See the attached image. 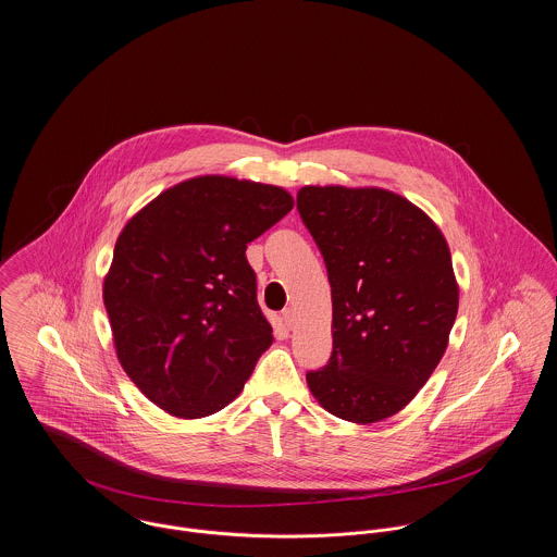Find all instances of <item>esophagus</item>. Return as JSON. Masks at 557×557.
<instances>
[{"label": "esophagus", "mask_w": 557, "mask_h": 557, "mask_svg": "<svg viewBox=\"0 0 557 557\" xmlns=\"http://www.w3.org/2000/svg\"><path fill=\"white\" fill-rule=\"evenodd\" d=\"M283 321H285L287 327L294 325V308H285V310H283Z\"/></svg>", "instance_id": "1"}]
</instances>
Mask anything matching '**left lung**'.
I'll use <instances>...</instances> for the list:
<instances>
[{"instance_id":"left-lung-1","label":"left lung","mask_w":557,"mask_h":557,"mask_svg":"<svg viewBox=\"0 0 557 557\" xmlns=\"http://www.w3.org/2000/svg\"><path fill=\"white\" fill-rule=\"evenodd\" d=\"M298 212L332 287L334 351L306 383L341 419H387L447 349L459 302L447 240L421 208L379 187L308 185Z\"/></svg>"}]
</instances>
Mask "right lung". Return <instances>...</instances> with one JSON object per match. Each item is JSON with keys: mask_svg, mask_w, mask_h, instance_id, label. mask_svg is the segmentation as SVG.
<instances>
[{"mask_svg": "<svg viewBox=\"0 0 557 557\" xmlns=\"http://www.w3.org/2000/svg\"><path fill=\"white\" fill-rule=\"evenodd\" d=\"M292 208L283 187L210 174L165 189L119 234L103 278L114 349L165 412L230 405L272 345L245 251Z\"/></svg>", "mask_w": 557, "mask_h": 557, "instance_id": "1", "label": "right lung"}]
</instances>
